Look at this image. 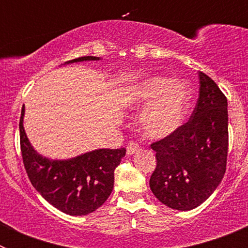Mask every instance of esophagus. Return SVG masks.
Returning a JSON list of instances; mask_svg holds the SVG:
<instances>
[{
	"label": "esophagus",
	"instance_id": "esophagus-1",
	"mask_svg": "<svg viewBox=\"0 0 248 248\" xmlns=\"http://www.w3.org/2000/svg\"><path fill=\"white\" fill-rule=\"evenodd\" d=\"M139 151V145H138L137 143H129L128 146H126V154L128 155H133L135 154V153H138Z\"/></svg>",
	"mask_w": 248,
	"mask_h": 248
}]
</instances>
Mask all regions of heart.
I'll return each instance as SVG.
<instances>
[{
    "label": "heart",
    "instance_id": "obj_1",
    "mask_svg": "<svg viewBox=\"0 0 248 248\" xmlns=\"http://www.w3.org/2000/svg\"><path fill=\"white\" fill-rule=\"evenodd\" d=\"M190 88L184 80L149 77L124 94V104L131 109L145 108L138 125L146 138L163 139L180 128L189 108Z\"/></svg>",
    "mask_w": 248,
    "mask_h": 248
}]
</instances>
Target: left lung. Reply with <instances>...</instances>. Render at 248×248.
<instances>
[{"instance_id": "1", "label": "left lung", "mask_w": 248, "mask_h": 248, "mask_svg": "<svg viewBox=\"0 0 248 248\" xmlns=\"http://www.w3.org/2000/svg\"><path fill=\"white\" fill-rule=\"evenodd\" d=\"M199 99L189 122L151 144L156 151L151 191L160 202L179 211L207 200L226 171L227 99L209 76L199 72Z\"/></svg>"}]
</instances>
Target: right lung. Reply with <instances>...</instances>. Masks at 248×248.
I'll list each match as a JSON object with an SVG mask.
<instances>
[{"instance_id":"right-lung-1","label":"right lung","mask_w":248,"mask_h":248,"mask_svg":"<svg viewBox=\"0 0 248 248\" xmlns=\"http://www.w3.org/2000/svg\"><path fill=\"white\" fill-rule=\"evenodd\" d=\"M99 59L79 57L65 64ZM23 117L25 105L19 119V139L25 169L34 189L50 205L72 216H84L100 207L113 191L114 170L125 156V149H97L67 160L48 159L30 143Z\"/></svg>"}]
</instances>
